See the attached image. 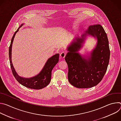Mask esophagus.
<instances>
[{
    "label": "esophagus",
    "mask_w": 121,
    "mask_h": 121,
    "mask_svg": "<svg viewBox=\"0 0 121 121\" xmlns=\"http://www.w3.org/2000/svg\"><path fill=\"white\" fill-rule=\"evenodd\" d=\"M65 56H66V53L65 52H62L60 54L61 58H64L65 57Z\"/></svg>",
    "instance_id": "esophagus-1"
}]
</instances>
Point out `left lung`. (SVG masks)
Returning a JSON list of instances; mask_svg holds the SVG:
<instances>
[{
	"label": "left lung",
	"instance_id": "1",
	"mask_svg": "<svg viewBox=\"0 0 121 121\" xmlns=\"http://www.w3.org/2000/svg\"><path fill=\"white\" fill-rule=\"evenodd\" d=\"M86 33L96 36L98 40L89 60L82 58L78 53L82 47L84 35L82 38L74 40L68 47L69 52L65 57L68 67V81L74 87L80 89L94 87L101 81L107 71L110 56L107 34L101 25H91Z\"/></svg>",
	"mask_w": 121,
	"mask_h": 121
}]
</instances>
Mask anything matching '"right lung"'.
Masks as SVG:
<instances>
[{"mask_svg":"<svg viewBox=\"0 0 121 121\" xmlns=\"http://www.w3.org/2000/svg\"><path fill=\"white\" fill-rule=\"evenodd\" d=\"M22 25L23 24H22L18 29L15 32L11 39V43L9 47V58L10 67L14 77L21 84L24 86V87L30 89L40 90L45 87L50 82L51 79L52 70L58 62L59 54H56L48 59L40 73L36 76L30 78H25L18 76L15 71L11 62V47L16 33L19 30V29H20Z\"/></svg>","mask_w":121,"mask_h":121,"instance_id":"right-lung-1","label":"right lung"}]
</instances>
